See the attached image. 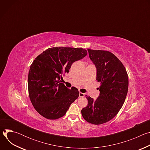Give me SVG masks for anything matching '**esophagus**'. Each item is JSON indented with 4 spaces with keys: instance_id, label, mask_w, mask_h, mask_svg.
<instances>
[{
    "instance_id": "1",
    "label": "esophagus",
    "mask_w": 150,
    "mask_h": 150,
    "mask_svg": "<svg viewBox=\"0 0 150 150\" xmlns=\"http://www.w3.org/2000/svg\"><path fill=\"white\" fill-rule=\"evenodd\" d=\"M85 96V94L83 93H79V97H83Z\"/></svg>"
}]
</instances>
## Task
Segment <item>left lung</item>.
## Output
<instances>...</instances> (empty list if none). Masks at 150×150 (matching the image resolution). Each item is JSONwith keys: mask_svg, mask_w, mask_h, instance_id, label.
<instances>
[{"mask_svg": "<svg viewBox=\"0 0 150 150\" xmlns=\"http://www.w3.org/2000/svg\"><path fill=\"white\" fill-rule=\"evenodd\" d=\"M88 52L97 69L100 96L96 100L87 97L88 103L81 113L88 123L101 125L112 119L122 108L127 93L128 76L122 63L112 53L91 49Z\"/></svg>", "mask_w": 150, "mask_h": 150, "instance_id": "left-lung-1", "label": "left lung"}]
</instances>
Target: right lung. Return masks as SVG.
Returning a JSON list of instances; mask_svg holds the SVG:
<instances>
[{"label": "right lung", "mask_w": 150, "mask_h": 150, "mask_svg": "<svg viewBox=\"0 0 150 150\" xmlns=\"http://www.w3.org/2000/svg\"><path fill=\"white\" fill-rule=\"evenodd\" d=\"M87 54L82 48L57 47L47 49L35 59L28 73V88L31 103L40 115L55 120L66 114L79 91L62 83V75Z\"/></svg>", "instance_id": "obj_1"}]
</instances>
